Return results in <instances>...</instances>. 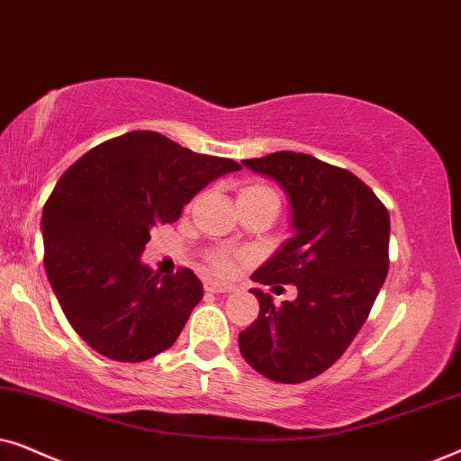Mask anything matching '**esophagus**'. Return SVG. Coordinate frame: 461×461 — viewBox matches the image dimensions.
<instances>
[{
	"label": "esophagus",
	"mask_w": 461,
	"mask_h": 461,
	"mask_svg": "<svg viewBox=\"0 0 461 461\" xmlns=\"http://www.w3.org/2000/svg\"><path fill=\"white\" fill-rule=\"evenodd\" d=\"M205 292L210 294H229L232 292L230 285H222V283H216V281H205Z\"/></svg>",
	"instance_id": "esophagus-1"
}]
</instances>
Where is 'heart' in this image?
<instances>
[{
    "label": "heart",
    "instance_id": "b5f03b06",
    "mask_svg": "<svg viewBox=\"0 0 461 461\" xmlns=\"http://www.w3.org/2000/svg\"><path fill=\"white\" fill-rule=\"evenodd\" d=\"M260 199L276 201V194L264 185H245L239 188L237 201H260ZM235 264H237V258L226 254V251H212V254L207 256V267L218 275H230V270L235 268Z\"/></svg>",
    "mask_w": 461,
    "mask_h": 461
}]
</instances>
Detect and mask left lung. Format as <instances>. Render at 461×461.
Returning a JSON list of instances; mask_svg holds the SVG:
<instances>
[{
	"mask_svg": "<svg viewBox=\"0 0 461 461\" xmlns=\"http://www.w3.org/2000/svg\"><path fill=\"white\" fill-rule=\"evenodd\" d=\"M243 166L283 188L294 230L251 281L292 283L298 298L275 306L273 295L249 289L260 314L239 333V350L268 380H312L344 355L386 281L388 210L355 174L317 157L279 150Z\"/></svg>",
	"mask_w": 461,
	"mask_h": 461,
	"instance_id": "obj_1",
	"label": "left lung"
}]
</instances>
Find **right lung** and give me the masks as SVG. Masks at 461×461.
<instances>
[{"label": "right lung", "mask_w": 461, "mask_h": 461, "mask_svg": "<svg viewBox=\"0 0 461 461\" xmlns=\"http://www.w3.org/2000/svg\"><path fill=\"white\" fill-rule=\"evenodd\" d=\"M241 169L193 153L157 131H128L79 157L46 201L43 264L84 342L106 358L140 363L178 339L203 285L193 270L161 276L142 264L150 229L220 176Z\"/></svg>", "instance_id": "1"}]
</instances>
